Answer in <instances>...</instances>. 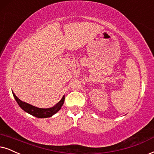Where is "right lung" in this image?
Returning <instances> with one entry per match:
<instances>
[{"mask_svg":"<svg viewBox=\"0 0 154 154\" xmlns=\"http://www.w3.org/2000/svg\"><path fill=\"white\" fill-rule=\"evenodd\" d=\"M13 97H15L17 103L23 110H24L25 112L28 113V114L38 118H48L54 115V114H56L61 109L62 106L64 104V101H65V96H63V98L61 99V100L57 104L52 106V107L48 109H42L36 107V106H32V105L28 104V103L23 102L20 99L17 98L16 95L13 93Z\"/></svg>","mask_w":154,"mask_h":154,"instance_id":"1","label":"right lung"}]
</instances>
